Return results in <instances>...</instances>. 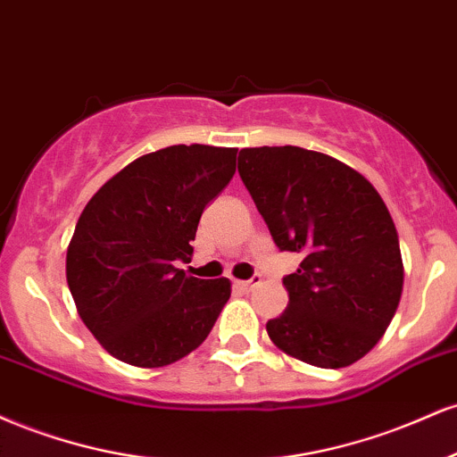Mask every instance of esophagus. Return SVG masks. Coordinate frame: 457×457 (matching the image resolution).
Here are the masks:
<instances>
[{"mask_svg": "<svg viewBox=\"0 0 457 457\" xmlns=\"http://www.w3.org/2000/svg\"><path fill=\"white\" fill-rule=\"evenodd\" d=\"M259 284H261V276H254V278H250V280H237V282H235V287L248 293L254 287H259Z\"/></svg>", "mask_w": 457, "mask_h": 457, "instance_id": "1", "label": "esophagus"}]
</instances>
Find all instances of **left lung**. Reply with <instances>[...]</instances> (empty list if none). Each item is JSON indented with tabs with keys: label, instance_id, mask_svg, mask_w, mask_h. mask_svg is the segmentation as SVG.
Wrapping results in <instances>:
<instances>
[{
	"label": "left lung",
	"instance_id": "1",
	"mask_svg": "<svg viewBox=\"0 0 457 457\" xmlns=\"http://www.w3.org/2000/svg\"><path fill=\"white\" fill-rule=\"evenodd\" d=\"M239 175L282 252L303 256L284 278L288 308L267 323L280 351L346 368L372 351L404 284L398 230L363 175L303 147H245Z\"/></svg>",
	"mask_w": 457,
	"mask_h": 457
}]
</instances>
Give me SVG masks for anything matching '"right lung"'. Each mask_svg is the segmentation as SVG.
<instances>
[{
    "mask_svg": "<svg viewBox=\"0 0 457 457\" xmlns=\"http://www.w3.org/2000/svg\"><path fill=\"white\" fill-rule=\"evenodd\" d=\"M237 149L173 145L141 155L91 196L68 245L74 303L112 357L162 368L203 345L230 297L190 262L198 220L235 175Z\"/></svg>",
    "mask_w": 457,
    "mask_h": 457,
    "instance_id": "add662e5",
    "label": "right lung"
}]
</instances>
